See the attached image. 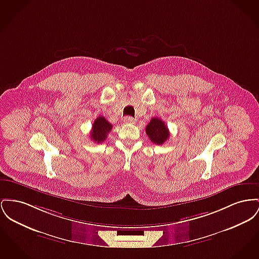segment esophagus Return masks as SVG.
I'll use <instances>...</instances> for the list:
<instances>
[{"label":"esophagus","mask_w":259,"mask_h":259,"mask_svg":"<svg viewBox=\"0 0 259 259\" xmlns=\"http://www.w3.org/2000/svg\"><path fill=\"white\" fill-rule=\"evenodd\" d=\"M125 123H130V124H134L135 123V118H133L132 116H127L124 118Z\"/></svg>","instance_id":"1"}]
</instances>
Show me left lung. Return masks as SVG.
I'll list each match as a JSON object with an SVG mask.
<instances>
[{"instance_id":"1","label":"left lung","mask_w":259,"mask_h":259,"mask_svg":"<svg viewBox=\"0 0 259 259\" xmlns=\"http://www.w3.org/2000/svg\"><path fill=\"white\" fill-rule=\"evenodd\" d=\"M146 133L152 143L156 145H162L170 136L169 130L165 123L159 118L153 117L146 127Z\"/></svg>"}]
</instances>
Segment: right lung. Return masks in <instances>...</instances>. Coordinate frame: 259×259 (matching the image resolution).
<instances>
[{
  "label": "right lung",
  "instance_id": "add662e5",
  "mask_svg": "<svg viewBox=\"0 0 259 259\" xmlns=\"http://www.w3.org/2000/svg\"><path fill=\"white\" fill-rule=\"evenodd\" d=\"M111 128L112 125L104 116H99L92 125L90 133L92 140L98 144L103 143L107 139V134L111 131Z\"/></svg>",
  "mask_w": 259,
  "mask_h": 259
}]
</instances>
